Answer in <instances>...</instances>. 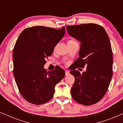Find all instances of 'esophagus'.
<instances>
[{
	"label": "esophagus",
	"mask_w": 123,
	"mask_h": 123,
	"mask_svg": "<svg viewBox=\"0 0 123 123\" xmlns=\"http://www.w3.org/2000/svg\"><path fill=\"white\" fill-rule=\"evenodd\" d=\"M69 74V72L68 70H65V75H68Z\"/></svg>",
	"instance_id": "esophagus-1"
}]
</instances>
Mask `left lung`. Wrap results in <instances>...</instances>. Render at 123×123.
Listing matches in <instances>:
<instances>
[{"mask_svg": "<svg viewBox=\"0 0 123 123\" xmlns=\"http://www.w3.org/2000/svg\"><path fill=\"white\" fill-rule=\"evenodd\" d=\"M70 36L81 43L80 57L70 73L75 81L71 88L73 98L79 104H96L105 95L112 76V53L109 36L101 26L82 24L67 26ZM87 65L86 71L80 74L75 70Z\"/></svg>", "mask_w": 123, "mask_h": 123, "instance_id": "left-lung-1", "label": "left lung"}]
</instances>
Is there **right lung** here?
Returning a JSON list of instances; mask_svg holds the SVG:
<instances>
[{
  "instance_id": "1",
  "label": "right lung",
  "mask_w": 123,
  "mask_h": 123,
  "mask_svg": "<svg viewBox=\"0 0 123 123\" xmlns=\"http://www.w3.org/2000/svg\"><path fill=\"white\" fill-rule=\"evenodd\" d=\"M65 34V27L58 30L44 26L27 28L17 40L13 52L14 77L20 93L27 101L41 105L53 97L55 87L65 75L59 67L48 72L46 59Z\"/></svg>"
}]
</instances>
